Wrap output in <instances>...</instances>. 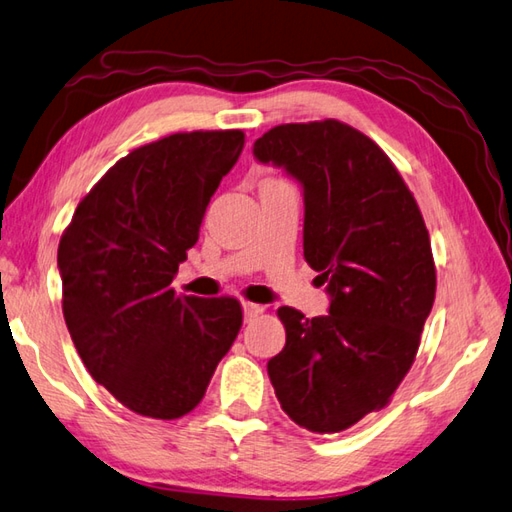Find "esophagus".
<instances>
[{"mask_svg": "<svg viewBox=\"0 0 512 512\" xmlns=\"http://www.w3.org/2000/svg\"><path fill=\"white\" fill-rule=\"evenodd\" d=\"M242 312H244V321H253V319L257 317V314L264 312V308L257 306V303L244 301V303H242Z\"/></svg>", "mask_w": 512, "mask_h": 512, "instance_id": "obj_1", "label": "esophagus"}]
</instances>
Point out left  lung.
Segmentation results:
<instances>
[{
    "label": "left lung",
    "mask_w": 512,
    "mask_h": 512,
    "mask_svg": "<svg viewBox=\"0 0 512 512\" xmlns=\"http://www.w3.org/2000/svg\"><path fill=\"white\" fill-rule=\"evenodd\" d=\"M253 156L301 187L303 257L330 297L314 319L277 310L286 345L270 383L299 427L343 431L383 409L416 358L436 299L427 226L383 149L350 125H279Z\"/></svg>",
    "instance_id": "left-lung-1"
}]
</instances>
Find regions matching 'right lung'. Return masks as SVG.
<instances>
[{
  "label": "right lung",
  "mask_w": 512,
  "mask_h": 512,
  "mask_svg": "<svg viewBox=\"0 0 512 512\" xmlns=\"http://www.w3.org/2000/svg\"><path fill=\"white\" fill-rule=\"evenodd\" d=\"M244 134H173L134 149L74 211L59 244L63 317L96 383L140 416L198 407L242 328L237 299L176 295L202 215Z\"/></svg>",
  "instance_id": "1"
}]
</instances>
